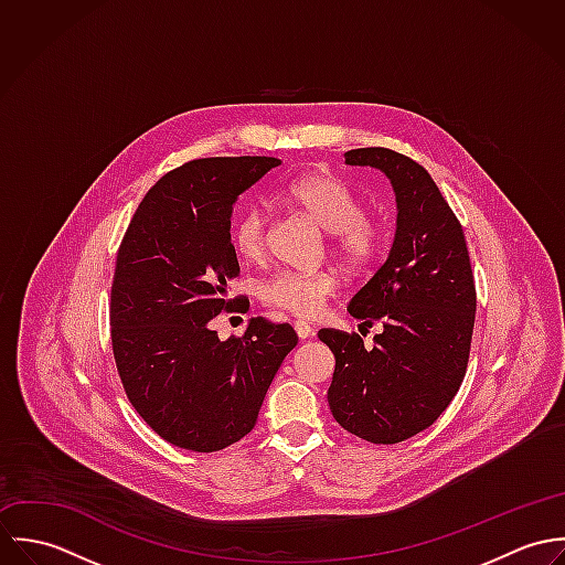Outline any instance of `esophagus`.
I'll return each instance as SVG.
<instances>
[{"instance_id":"obj_1","label":"esophagus","mask_w":565,"mask_h":565,"mask_svg":"<svg viewBox=\"0 0 565 565\" xmlns=\"http://www.w3.org/2000/svg\"><path fill=\"white\" fill-rule=\"evenodd\" d=\"M294 328H296V334H298L300 339H309L311 332H313V326L309 322H302V320H298V322L294 323Z\"/></svg>"}]
</instances>
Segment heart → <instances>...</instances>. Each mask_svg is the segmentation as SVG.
<instances>
[{
    "mask_svg": "<svg viewBox=\"0 0 565 565\" xmlns=\"http://www.w3.org/2000/svg\"><path fill=\"white\" fill-rule=\"evenodd\" d=\"M287 198L330 233L334 254L350 269H363L379 256L383 231L365 215L363 198L341 175L328 171L302 175L287 186ZM267 211L263 206H247L231 231L237 254L245 260L263 258L267 252ZM337 289L339 276L332 269H280L260 285V300L285 313L313 318Z\"/></svg>",
    "mask_w": 565,
    "mask_h": 565,
    "instance_id": "b5f03b06",
    "label": "heart"
}]
</instances>
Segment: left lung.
I'll use <instances>...</instances> for the list:
<instances>
[{
  "label": "left lung",
  "mask_w": 565,
  "mask_h": 565,
  "mask_svg": "<svg viewBox=\"0 0 565 565\" xmlns=\"http://www.w3.org/2000/svg\"><path fill=\"white\" fill-rule=\"evenodd\" d=\"M348 164L387 173L398 202L387 260L350 300L361 328L381 322L374 345L337 328L318 332L332 354V417L372 444L428 428L457 396L470 359L477 287L463 228L419 162L387 148H359Z\"/></svg>",
  "instance_id": "left-lung-1"
}]
</instances>
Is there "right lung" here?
<instances>
[{
    "label": "right lung",
    "instance_id": "add662e5",
    "mask_svg": "<svg viewBox=\"0 0 565 565\" xmlns=\"http://www.w3.org/2000/svg\"><path fill=\"white\" fill-rule=\"evenodd\" d=\"M278 164L215 157L171 169L141 200L117 249L108 309L115 365L135 411L178 448L217 452L245 437L298 343L289 323L265 318L226 341L211 328L247 302L228 296L239 276L233 204Z\"/></svg>",
    "mask_w": 565,
    "mask_h": 565
}]
</instances>
